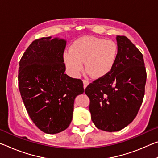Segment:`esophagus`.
Listing matches in <instances>:
<instances>
[{"instance_id": "1", "label": "esophagus", "mask_w": 158, "mask_h": 158, "mask_svg": "<svg viewBox=\"0 0 158 158\" xmlns=\"http://www.w3.org/2000/svg\"><path fill=\"white\" fill-rule=\"evenodd\" d=\"M83 84H84V89H85V88H86L87 85L89 84V81H88V80L84 79V80H83Z\"/></svg>"}]
</instances>
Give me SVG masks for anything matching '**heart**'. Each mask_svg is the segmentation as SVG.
<instances>
[{
	"instance_id": "1",
	"label": "heart",
	"mask_w": 158,
	"mask_h": 158,
	"mask_svg": "<svg viewBox=\"0 0 158 158\" xmlns=\"http://www.w3.org/2000/svg\"><path fill=\"white\" fill-rule=\"evenodd\" d=\"M118 55L116 42L92 36L79 38L72 44L69 52L63 54L68 73L77 77L85 68L93 78H101L109 74L116 65Z\"/></svg>"
}]
</instances>
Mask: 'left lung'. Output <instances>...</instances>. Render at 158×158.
Masks as SVG:
<instances>
[{
    "label": "left lung",
    "mask_w": 158,
    "mask_h": 158,
    "mask_svg": "<svg viewBox=\"0 0 158 158\" xmlns=\"http://www.w3.org/2000/svg\"><path fill=\"white\" fill-rule=\"evenodd\" d=\"M116 65L85 89L93 123L106 132H117L137 116L142 104L146 71L142 53L127 37L118 35Z\"/></svg>",
    "instance_id": "8db88e82"
}]
</instances>
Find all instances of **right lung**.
<instances>
[{
  "label": "right lung",
  "instance_id": "right-lung-1",
  "mask_svg": "<svg viewBox=\"0 0 158 158\" xmlns=\"http://www.w3.org/2000/svg\"><path fill=\"white\" fill-rule=\"evenodd\" d=\"M66 41L52 37L35 40L21 57L19 89L29 116L47 134L65 130L73 119L74 99L84 93L81 79L65 74Z\"/></svg>",
  "mask_w": 158,
  "mask_h": 158
}]
</instances>
